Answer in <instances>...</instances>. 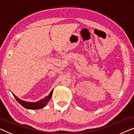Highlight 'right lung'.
Masks as SVG:
<instances>
[{"label": "right lung", "instance_id": "1", "mask_svg": "<svg viewBox=\"0 0 134 134\" xmlns=\"http://www.w3.org/2000/svg\"><path fill=\"white\" fill-rule=\"evenodd\" d=\"M53 90L51 91V92L49 93V94L48 95V96H46L44 97L43 99L40 100L39 101L37 102H33V103H31V102H25V101L22 100L15 96L14 94H13V96L15 98L17 102H18L19 103H20L21 105L22 106H24L25 108L26 109H42V108H44V106L46 105V103L48 102L50 99H51V96H52V94H53Z\"/></svg>", "mask_w": 134, "mask_h": 134}]
</instances>
